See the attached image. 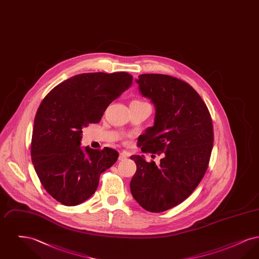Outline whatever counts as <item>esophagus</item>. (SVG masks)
<instances>
[{
	"mask_svg": "<svg viewBox=\"0 0 259 259\" xmlns=\"http://www.w3.org/2000/svg\"><path fill=\"white\" fill-rule=\"evenodd\" d=\"M129 155H130V154H129L127 151H122V152H120L118 159H119V160H124V159L127 158Z\"/></svg>",
	"mask_w": 259,
	"mask_h": 259,
	"instance_id": "34e87169",
	"label": "esophagus"
}]
</instances>
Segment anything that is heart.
Wrapping results in <instances>:
<instances>
[{
  "instance_id": "1",
  "label": "heart",
  "mask_w": 259,
  "mask_h": 259,
  "mask_svg": "<svg viewBox=\"0 0 259 259\" xmlns=\"http://www.w3.org/2000/svg\"><path fill=\"white\" fill-rule=\"evenodd\" d=\"M136 102H142V101H138V100H135Z\"/></svg>"
}]
</instances>
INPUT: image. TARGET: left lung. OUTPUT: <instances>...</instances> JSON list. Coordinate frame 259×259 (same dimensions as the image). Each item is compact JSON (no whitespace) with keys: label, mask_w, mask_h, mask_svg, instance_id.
<instances>
[{"label":"left lung","mask_w":259,"mask_h":259,"mask_svg":"<svg viewBox=\"0 0 259 259\" xmlns=\"http://www.w3.org/2000/svg\"><path fill=\"white\" fill-rule=\"evenodd\" d=\"M136 82L155 107L154 124L139 137L138 145L143 152L164 156L156 165L132 155L137 171L130 189L141 207L160 212L185 201L202 181L213 145L212 122L204 101L184 80L144 74Z\"/></svg>","instance_id":"1"}]
</instances>
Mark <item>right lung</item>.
<instances>
[{
  "mask_svg": "<svg viewBox=\"0 0 259 259\" xmlns=\"http://www.w3.org/2000/svg\"><path fill=\"white\" fill-rule=\"evenodd\" d=\"M125 72L76 74L54 87L37 109L31 157L45 189L65 206L91 197L100 175L116 162L110 148H80L82 128L98 123L104 111L132 84Z\"/></svg>",
  "mask_w": 259,
  "mask_h": 259,
  "instance_id": "1",
  "label": "right lung"
}]
</instances>
